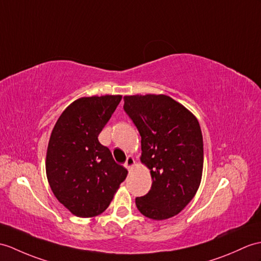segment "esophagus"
<instances>
[{"label": "esophagus", "instance_id": "esophagus-1", "mask_svg": "<svg viewBox=\"0 0 261 261\" xmlns=\"http://www.w3.org/2000/svg\"><path fill=\"white\" fill-rule=\"evenodd\" d=\"M135 165H136V161L133 159V156H128V158H126V161L124 162V167L128 169V170H131L132 167Z\"/></svg>", "mask_w": 261, "mask_h": 261}]
</instances>
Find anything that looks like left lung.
Returning a JSON list of instances; mask_svg holds the SVG:
<instances>
[{
	"instance_id": "1",
	"label": "left lung",
	"mask_w": 261,
	"mask_h": 261,
	"mask_svg": "<svg viewBox=\"0 0 261 261\" xmlns=\"http://www.w3.org/2000/svg\"><path fill=\"white\" fill-rule=\"evenodd\" d=\"M123 100L141 136L140 160L152 178L150 191L136 198L137 208L150 219H169L185 209L201 182V129L193 113L168 95H125Z\"/></svg>"
}]
</instances>
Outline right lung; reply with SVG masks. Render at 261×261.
Masks as SVG:
<instances>
[{
	"label": "right lung",
	"instance_id": "obj_1",
	"mask_svg": "<svg viewBox=\"0 0 261 261\" xmlns=\"http://www.w3.org/2000/svg\"><path fill=\"white\" fill-rule=\"evenodd\" d=\"M121 99L122 95L83 96L65 109L52 130L46 178L56 198L76 217L102 214L128 174L98 140Z\"/></svg>",
	"mask_w": 261,
	"mask_h": 261
}]
</instances>
